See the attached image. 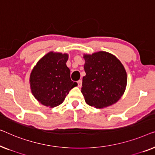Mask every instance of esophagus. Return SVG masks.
Returning a JSON list of instances; mask_svg holds the SVG:
<instances>
[{"label":"esophagus","mask_w":155,"mask_h":155,"mask_svg":"<svg viewBox=\"0 0 155 155\" xmlns=\"http://www.w3.org/2000/svg\"><path fill=\"white\" fill-rule=\"evenodd\" d=\"M77 84H78V86L79 87V88H81V86H82V81L81 80L78 81Z\"/></svg>","instance_id":"34e87169"}]
</instances>
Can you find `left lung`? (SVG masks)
Returning <instances> with one entry per match:
<instances>
[{
	"mask_svg": "<svg viewBox=\"0 0 155 155\" xmlns=\"http://www.w3.org/2000/svg\"><path fill=\"white\" fill-rule=\"evenodd\" d=\"M81 93L88 105L102 108L117 102L125 91L127 75L114 55L100 51L84 55Z\"/></svg>",
	"mask_w": 155,
	"mask_h": 155,
	"instance_id": "obj_1",
	"label": "left lung"
}]
</instances>
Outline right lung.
<instances>
[{
	"mask_svg": "<svg viewBox=\"0 0 155 155\" xmlns=\"http://www.w3.org/2000/svg\"><path fill=\"white\" fill-rule=\"evenodd\" d=\"M67 54L48 53L38 61L30 76L31 92L43 105L55 107L62 104L69 91L77 86L67 67Z\"/></svg>",
	"mask_w": 155,
	"mask_h": 155,
	"instance_id": "right-lung-1",
	"label": "right lung"
}]
</instances>
